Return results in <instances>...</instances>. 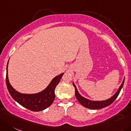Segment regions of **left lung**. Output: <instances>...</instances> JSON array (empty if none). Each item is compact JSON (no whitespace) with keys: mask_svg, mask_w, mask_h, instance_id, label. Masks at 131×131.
<instances>
[{"mask_svg":"<svg viewBox=\"0 0 131 131\" xmlns=\"http://www.w3.org/2000/svg\"><path fill=\"white\" fill-rule=\"evenodd\" d=\"M124 81L125 78L124 79H123L122 85H120L119 88L118 89V91L114 94V95H113L111 98L108 99V100H103V101H91V100H88V99L83 97V96H81L80 94L78 92L76 86H75V84H74V83H73V85H74V86L75 87V97H76L78 101H79L83 107H86V108H90V109H100V108H104V107H107V106L110 105L111 104H112V103L114 102V101L117 98V97H118V95H119V92H120L121 90H122V87H123V83H124Z\"/></svg>","mask_w":131,"mask_h":131,"instance_id":"1","label":"left lung"}]
</instances>
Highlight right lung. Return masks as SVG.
<instances>
[{
  "mask_svg": "<svg viewBox=\"0 0 131 131\" xmlns=\"http://www.w3.org/2000/svg\"><path fill=\"white\" fill-rule=\"evenodd\" d=\"M64 73L55 77L48 86L39 93L33 94H22L15 90L9 82L8 75V65L6 68V85L11 96L20 105L34 112L45 110L52 104L55 100V89L58 85Z\"/></svg>",
  "mask_w": 131,
  "mask_h": 131,
  "instance_id": "add662e5",
  "label": "right lung"
}]
</instances>
